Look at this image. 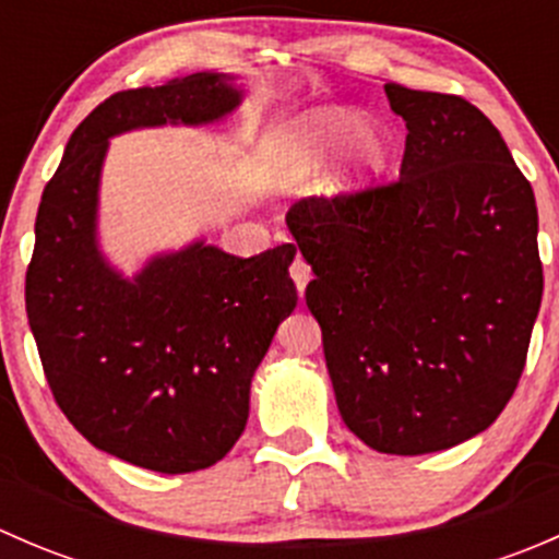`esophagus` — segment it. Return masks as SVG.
Here are the masks:
<instances>
[{"mask_svg": "<svg viewBox=\"0 0 559 559\" xmlns=\"http://www.w3.org/2000/svg\"><path fill=\"white\" fill-rule=\"evenodd\" d=\"M292 281H295L297 292L302 295L308 286V281H311V264H308L302 257H297L295 262H292Z\"/></svg>", "mask_w": 559, "mask_h": 559, "instance_id": "34e87169", "label": "esophagus"}]
</instances>
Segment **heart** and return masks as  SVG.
Masks as SVG:
<instances>
[{
    "mask_svg": "<svg viewBox=\"0 0 559 559\" xmlns=\"http://www.w3.org/2000/svg\"><path fill=\"white\" fill-rule=\"evenodd\" d=\"M337 151L330 191L343 194L386 170L394 154L392 132L376 118H359L352 107H311L292 118L273 143L275 178L289 189L311 183Z\"/></svg>",
    "mask_w": 559,
    "mask_h": 559,
    "instance_id": "b5f03b06",
    "label": "heart"
}]
</instances>
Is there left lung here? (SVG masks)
Returning <instances> with one entry per match:
<instances>
[{"instance_id":"left-lung-1","label":"left lung","mask_w":559,"mask_h":559,"mask_svg":"<svg viewBox=\"0 0 559 559\" xmlns=\"http://www.w3.org/2000/svg\"><path fill=\"white\" fill-rule=\"evenodd\" d=\"M405 121L400 178L300 200L286 227L348 430L430 454L487 430L514 394L540 308L533 186L462 97L384 86Z\"/></svg>"}]
</instances>
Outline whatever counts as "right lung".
I'll list each match as a JSON object with an SVG mask.
<instances>
[{"label": "right lung", "instance_id": "obj_1", "mask_svg": "<svg viewBox=\"0 0 559 559\" xmlns=\"http://www.w3.org/2000/svg\"><path fill=\"white\" fill-rule=\"evenodd\" d=\"M240 103L222 72L112 94L72 132L37 211L26 316L50 392L88 443L156 473L216 465L246 430L253 373L297 306V248L243 259L194 240L127 278L99 248V178L116 134L205 127Z\"/></svg>", "mask_w": 559, "mask_h": 559}]
</instances>
